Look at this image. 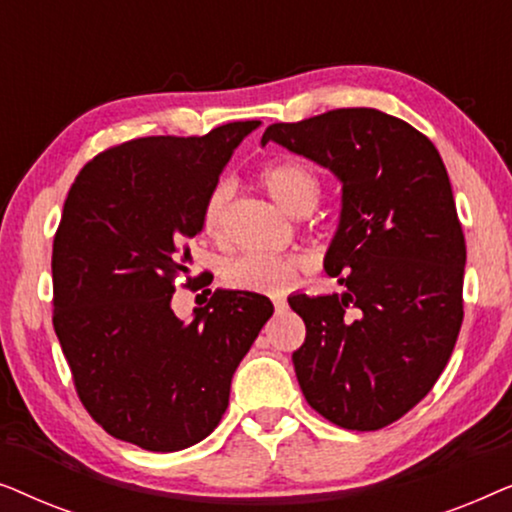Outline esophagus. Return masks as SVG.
Instances as JSON below:
<instances>
[{
	"instance_id": "1",
	"label": "esophagus",
	"mask_w": 512,
	"mask_h": 512,
	"mask_svg": "<svg viewBox=\"0 0 512 512\" xmlns=\"http://www.w3.org/2000/svg\"><path fill=\"white\" fill-rule=\"evenodd\" d=\"M272 305H275L277 312H284L286 307H289V303H286V298H279V296L272 298Z\"/></svg>"
}]
</instances>
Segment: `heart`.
<instances>
[{"instance_id": "b5f03b06", "label": "heart", "mask_w": 512, "mask_h": 512, "mask_svg": "<svg viewBox=\"0 0 512 512\" xmlns=\"http://www.w3.org/2000/svg\"><path fill=\"white\" fill-rule=\"evenodd\" d=\"M261 184L272 200L284 212L303 216L312 212L317 205L321 184L319 177L300 160H275L268 163L258 174ZM230 188L219 184L207 195L202 207V230L207 237H219L223 226V212H226ZM298 272L296 258L275 256V254H247L230 263L226 279L230 286L244 291H282L293 282Z\"/></svg>"}]
</instances>
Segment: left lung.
<instances>
[{
    "instance_id": "left-lung-1",
    "label": "left lung",
    "mask_w": 512,
    "mask_h": 512,
    "mask_svg": "<svg viewBox=\"0 0 512 512\" xmlns=\"http://www.w3.org/2000/svg\"><path fill=\"white\" fill-rule=\"evenodd\" d=\"M275 142L342 184L324 270L345 286L289 298L305 321L293 368L328 422L377 431L415 408L450 361L464 319L466 242L431 139L380 109L275 123Z\"/></svg>"
}]
</instances>
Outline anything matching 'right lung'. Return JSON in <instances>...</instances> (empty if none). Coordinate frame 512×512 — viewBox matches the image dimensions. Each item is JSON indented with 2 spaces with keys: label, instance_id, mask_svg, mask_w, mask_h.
Segmentation results:
<instances>
[{
  "label": "right lung",
  "instance_id": "right-lung-1",
  "mask_svg": "<svg viewBox=\"0 0 512 512\" xmlns=\"http://www.w3.org/2000/svg\"><path fill=\"white\" fill-rule=\"evenodd\" d=\"M258 125L132 139L95 156L69 188L53 240V328L90 417L142 450H186L216 429L275 310L261 293L230 289L191 321L172 310L207 195Z\"/></svg>",
  "mask_w": 512,
  "mask_h": 512
}]
</instances>
